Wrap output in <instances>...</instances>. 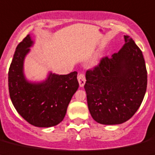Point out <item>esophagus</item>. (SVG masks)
Masks as SVG:
<instances>
[{"mask_svg":"<svg viewBox=\"0 0 155 155\" xmlns=\"http://www.w3.org/2000/svg\"><path fill=\"white\" fill-rule=\"evenodd\" d=\"M78 80L79 82V85L81 87L84 86V83H85V74H84V73H80L78 75Z\"/></svg>","mask_w":155,"mask_h":155,"instance_id":"obj_1","label":"esophagus"}]
</instances>
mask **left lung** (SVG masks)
Instances as JSON below:
<instances>
[{"instance_id": "1", "label": "left lung", "mask_w": 155, "mask_h": 155, "mask_svg": "<svg viewBox=\"0 0 155 155\" xmlns=\"http://www.w3.org/2000/svg\"><path fill=\"white\" fill-rule=\"evenodd\" d=\"M125 41L118 52L102 58L85 75L88 110L92 118L103 125L128 121L146 93L147 72L142 51L128 35Z\"/></svg>"}]
</instances>
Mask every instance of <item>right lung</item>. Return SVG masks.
Segmentation results:
<instances>
[{
    "label": "right lung",
    "instance_id": "1",
    "mask_svg": "<svg viewBox=\"0 0 155 155\" xmlns=\"http://www.w3.org/2000/svg\"><path fill=\"white\" fill-rule=\"evenodd\" d=\"M33 41L27 35L18 44L8 71V90L15 108L30 125L51 127L64 118L79 84L76 71L67 75L51 74L45 82L31 84L22 72L25 55Z\"/></svg>",
    "mask_w": 155,
    "mask_h": 155
}]
</instances>
